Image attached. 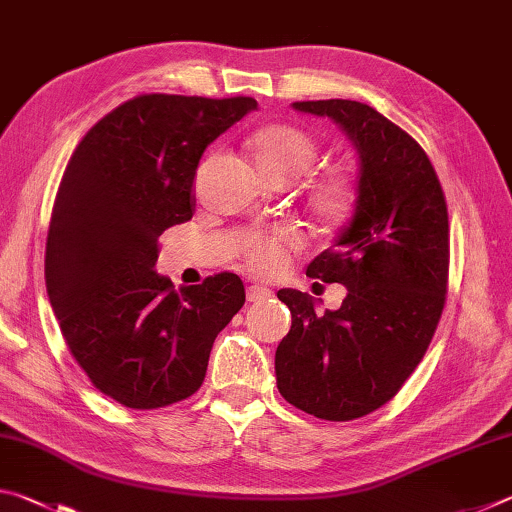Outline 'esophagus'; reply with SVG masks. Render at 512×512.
I'll list each match as a JSON object with an SVG mask.
<instances>
[{
    "label": "esophagus",
    "mask_w": 512,
    "mask_h": 512,
    "mask_svg": "<svg viewBox=\"0 0 512 512\" xmlns=\"http://www.w3.org/2000/svg\"><path fill=\"white\" fill-rule=\"evenodd\" d=\"M271 289H266V287H259V284H253V287H248V291H246V298H248V302H259V300H266V298H271Z\"/></svg>",
    "instance_id": "34e87169"
}]
</instances>
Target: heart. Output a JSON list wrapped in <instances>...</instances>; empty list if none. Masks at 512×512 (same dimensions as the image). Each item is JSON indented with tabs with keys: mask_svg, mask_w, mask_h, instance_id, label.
Returning a JSON list of instances; mask_svg holds the SVG:
<instances>
[{
	"mask_svg": "<svg viewBox=\"0 0 512 512\" xmlns=\"http://www.w3.org/2000/svg\"><path fill=\"white\" fill-rule=\"evenodd\" d=\"M246 153L255 169L271 185H289L314 167L318 144L309 133L291 124H266L248 137ZM357 180L348 171H327L307 185V207L327 228H339L357 207ZM296 246L287 230L255 235L246 241V259L255 271L271 273L282 266L284 257Z\"/></svg>",
	"mask_w": 512,
	"mask_h": 512,
	"instance_id": "heart-1",
	"label": "heart"
}]
</instances>
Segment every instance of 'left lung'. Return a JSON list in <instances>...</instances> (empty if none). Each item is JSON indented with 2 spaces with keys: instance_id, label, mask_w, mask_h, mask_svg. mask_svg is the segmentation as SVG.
I'll list each match as a JSON object with an SVG mask.
<instances>
[{
  "instance_id": "1",
  "label": "left lung",
  "mask_w": 512,
  "mask_h": 512,
  "mask_svg": "<svg viewBox=\"0 0 512 512\" xmlns=\"http://www.w3.org/2000/svg\"><path fill=\"white\" fill-rule=\"evenodd\" d=\"M293 108L350 137L359 196L334 246L307 266L348 289L343 305L316 314L307 293L277 291L291 311L275 352L277 391L320 420L348 422L393 400L429 348L449 277L447 203L422 146L375 108L348 99Z\"/></svg>"
}]
</instances>
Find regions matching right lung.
<instances>
[{"mask_svg":"<svg viewBox=\"0 0 512 512\" xmlns=\"http://www.w3.org/2000/svg\"><path fill=\"white\" fill-rule=\"evenodd\" d=\"M257 108L250 97L140 94L76 146L51 212V309L94 388L128 409H160L201 388L214 339L244 307L235 273L173 289L158 239L194 214L207 144Z\"/></svg>","mask_w":512,"mask_h":512,"instance_id":"obj_1","label":"right lung"}]
</instances>
